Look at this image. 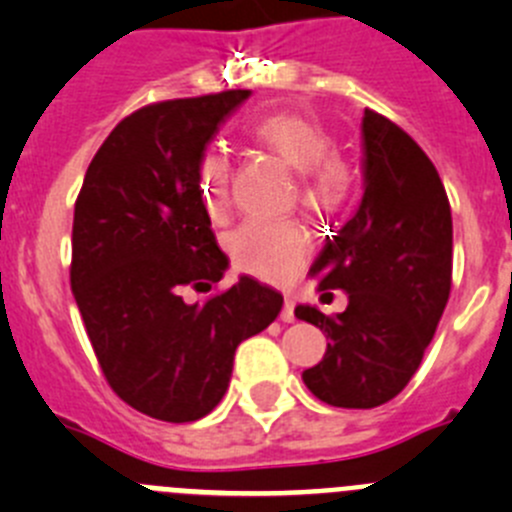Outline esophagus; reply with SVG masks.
I'll use <instances>...</instances> for the list:
<instances>
[{"label":"esophagus","mask_w":512,"mask_h":512,"mask_svg":"<svg viewBox=\"0 0 512 512\" xmlns=\"http://www.w3.org/2000/svg\"><path fill=\"white\" fill-rule=\"evenodd\" d=\"M296 303H293V298L285 296V303H283V311H280V321H285V324H290V321H296Z\"/></svg>","instance_id":"obj_1"}]
</instances>
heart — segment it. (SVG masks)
Segmentation results:
<instances>
[{"label": "heart", "mask_w": 512, "mask_h": 512, "mask_svg": "<svg viewBox=\"0 0 512 512\" xmlns=\"http://www.w3.org/2000/svg\"><path fill=\"white\" fill-rule=\"evenodd\" d=\"M250 140L298 173V201L319 219L349 209L359 191L357 165L336 153V140L319 122L293 112L267 114L250 124ZM232 165L222 153L204 155L199 191L211 219L229 209ZM229 255L239 273L270 283L293 278L308 255V232L296 219H250L229 234Z\"/></svg>", "instance_id": "1"}]
</instances>
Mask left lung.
<instances>
[{"instance_id": "8db88e82", "label": "left lung", "mask_w": 512, "mask_h": 512, "mask_svg": "<svg viewBox=\"0 0 512 512\" xmlns=\"http://www.w3.org/2000/svg\"><path fill=\"white\" fill-rule=\"evenodd\" d=\"M362 153V201L311 265L319 290H344L347 308L326 316L296 306L329 339L303 382L336 408H377L408 385L451 290V206L434 163L372 109L362 117Z\"/></svg>"}]
</instances>
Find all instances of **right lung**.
Segmentation results:
<instances>
[{"instance_id":"1","label":"right lung","mask_w":512,"mask_h":512,"mask_svg":"<svg viewBox=\"0 0 512 512\" xmlns=\"http://www.w3.org/2000/svg\"><path fill=\"white\" fill-rule=\"evenodd\" d=\"M250 91L173 99L124 117L86 170L73 211L71 288L99 367L135 411L199 421L229 388L234 352L278 319L283 296L229 267L211 232L199 168Z\"/></svg>"}]
</instances>
